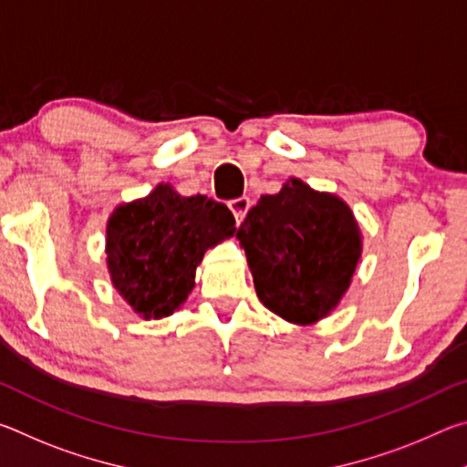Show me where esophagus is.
Listing matches in <instances>:
<instances>
[{"instance_id": "34e87169", "label": "esophagus", "mask_w": 467, "mask_h": 467, "mask_svg": "<svg viewBox=\"0 0 467 467\" xmlns=\"http://www.w3.org/2000/svg\"><path fill=\"white\" fill-rule=\"evenodd\" d=\"M228 208H231V212H233L234 223L241 224L243 218L247 216V212L251 208V202H249V197H236V200L228 202Z\"/></svg>"}]
</instances>
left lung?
<instances>
[{
    "instance_id": "8db88e82",
    "label": "left lung",
    "mask_w": 467,
    "mask_h": 467,
    "mask_svg": "<svg viewBox=\"0 0 467 467\" xmlns=\"http://www.w3.org/2000/svg\"><path fill=\"white\" fill-rule=\"evenodd\" d=\"M257 296L272 313L311 326L336 311L362 255V233L342 197L290 177L262 195L236 233Z\"/></svg>"
}]
</instances>
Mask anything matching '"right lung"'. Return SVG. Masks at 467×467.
Masks as SVG:
<instances>
[{
	"label": "right lung",
	"mask_w": 467,
	"mask_h": 467,
	"mask_svg": "<svg viewBox=\"0 0 467 467\" xmlns=\"http://www.w3.org/2000/svg\"><path fill=\"white\" fill-rule=\"evenodd\" d=\"M234 231L224 203L158 183L110 212L105 243L110 284L141 319L169 317L192 295L203 253Z\"/></svg>",
	"instance_id": "1"
}]
</instances>
